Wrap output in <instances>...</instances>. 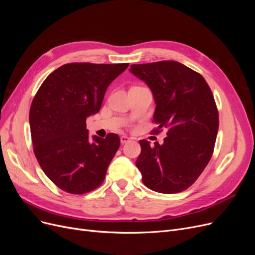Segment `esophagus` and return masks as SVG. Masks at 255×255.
I'll return each mask as SVG.
<instances>
[{
    "instance_id": "1",
    "label": "esophagus",
    "mask_w": 255,
    "mask_h": 255,
    "mask_svg": "<svg viewBox=\"0 0 255 255\" xmlns=\"http://www.w3.org/2000/svg\"><path fill=\"white\" fill-rule=\"evenodd\" d=\"M130 140V138L129 137H128V136H121L120 137V141H121V143L123 144V143H127V142H128Z\"/></svg>"
}]
</instances>
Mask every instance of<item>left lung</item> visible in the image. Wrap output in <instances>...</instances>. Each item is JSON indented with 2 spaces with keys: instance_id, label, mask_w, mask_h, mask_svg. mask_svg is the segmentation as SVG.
Here are the masks:
<instances>
[{
  "instance_id": "1",
  "label": "left lung",
  "mask_w": 255,
  "mask_h": 255,
  "mask_svg": "<svg viewBox=\"0 0 255 255\" xmlns=\"http://www.w3.org/2000/svg\"><path fill=\"white\" fill-rule=\"evenodd\" d=\"M130 72L151 88L156 109L154 132L164 142L139 140L136 166L146 187L176 194L190 187L211 160L219 128L213 92L203 76L174 60L132 65Z\"/></svg>"
}]
</instances>
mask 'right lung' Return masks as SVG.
<instances>
[{
    "label": "right lung",
    "mask_w": 255,
    "mask_h": 255,
    "mask_svg": "<svg viewBox=\"0 0 255 255\" xmlns=\"http://www.w3.org/2000/svg\"><path fill=\"white\" fill-rule=\"evenodd\" d=\"M128 64L71 63L54 70L30 105L35 156L58 188L83 195L98 188L120 146L117 134L88 138L86 119L101 109L109 85Z\"/></svg>",
    "instance_id": "obj_1"
}]
</instances>
